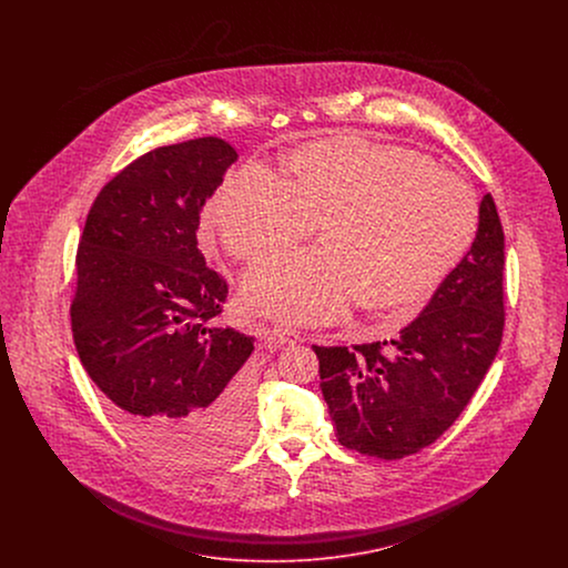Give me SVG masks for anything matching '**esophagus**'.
<instances>
[{
	"mask_svg": "<svg viewBox=\"0 0 568 568\" xmlns=\"http://www.w3.org/2000/svg\"><path fill=\"white\" fill-rule=\"evenodd\" d=\"M272 338H274L278 345H296V343H302L300 332L292 329V327H274V329H272Z\"/></svg>",
	"mask_w": 568,
	"mask_h": 568,
	"instance_id": "obj_1",
	"label": "esophagus"
}]
</instances>
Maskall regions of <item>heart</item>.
Masks as SVG:
<instances>
[{"mask_svg":"<svg viewBox=\"0 0 568 568\" xmlns=\"http://www.w3.org/2000/svg\"><path fill=\"white\" fill-rule=\"evenodd\" d=\"M292 179L266 163L230 172L206 209L223 248L246 264L322 225V248L278 255L244 281L251 313L327 324L362 300L368 311L430 296L477 236L473 190L419 151L359 134L302 144Z\"/></svg>","mask_w":568,"mask_h":568,"instance_id":"1","label":"heart"}]
</instances>
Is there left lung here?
I'll return each mask as SVG.
<instances>
[{
	"label": "left lung",
	"instance_id": "obj_1",
	"mask_svg": "<svg viewBox=\"0 0 568 568\" xmlns=\"http://www.w3.org/2000/svg\"><path fill=\"white\" fill-rule=\"evenodd\" d=\"M503 268L505 234L486 193L475 241L415 322L392 341L313 347L343 447L400 459L458 419L503 341Z\"/></svg>",
	"mask_w": 568,
	"mask_h": 568
}]
</instances>
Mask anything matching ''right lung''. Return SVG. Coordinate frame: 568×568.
I'll use <instances>...</instances> for the list:
<instances>
[{"mask_svg": "<svg viewBox=\"0 0 568 568\" xmlns=\"http://www.w3.org/2000/svg\"><path fill=\"white\" fill-rule=\"evenodd\" d=\"M236 160L215 135L138 158L95 197L77 255L70 315L82 366L119 428L179 468L232 456L251 422L253 338L206 325L227 283L195 236Z\"/></svg>", "mask_w": 568, "mask_h": 568, "instance_id": "add662e5", "label": "right lung"}]
</instances>
